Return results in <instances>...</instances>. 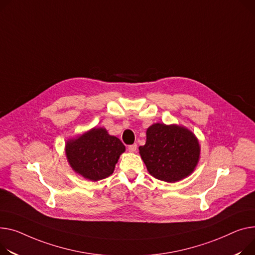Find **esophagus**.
I'll return each instance as SVG.
<instances>
[{"mask_svg":"<svg viewBox=\"0 0 255 255\" xmlns=\"http://www.w3.org/2000/svg\"><path fill=\"white\" fill-rule=\"evenodd\" d=\"M128 149H129L130 152H135L137 149V145L136 144H131V145L128 146Z\"/></svg>","mask_w":255,"mask_h":255,"instance_id":"1","label":"esophagus"}]
</instances>
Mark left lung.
<instances>
[{"instance_id": "left-lung-1", "label": "left lung", "mask_w": 255, "mask_h": 255, "mask_svg": "<svg viewBox=\"0 0 255 255\" xmlns=\"http://www.w3.org/2000/svg\"><path fill=\"white\" fill-rule=\"evenodd\" d=\"M138 149L148 173L166 182L191 175L201 152L199 140L190 129L164 123H155L146 129L145 144Z\"/></svg>"}]
</instances>
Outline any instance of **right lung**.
Masks as SVG:
<instances>
[{
    "label": "right lung",
    "mask_w": 255,
    "mask_h": 255,
    "mask_svg": "<svg viewBox=\"0 0 255 255\" xmlns=\"http://www.w3.org/2000/svg\"><path fill=\"white\" fill-rule=\"evenodd\" d=\"M65 156L73 170L91 181L113 174L125 145L104 127H94L65 143Z\"/></svg>",
    "instance_id": "right-lung-1"
}]
</instances>
